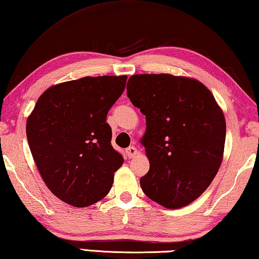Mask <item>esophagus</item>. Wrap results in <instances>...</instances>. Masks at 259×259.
<instances>
[{"mask_svg":"<svg viewBox=\"0 0 259 259\" xmlns=\"http://www.w3.org/2000/svg\"><path fill=\"white\" fill-rule=\"evenodd\" d=\"M125 153H126V156H128L129 158H133L135 156H137L138 151H137V149L135 148V146H129V148L125 150Z\"/></svg>","mask_w":259,"mask_h":259,"instance_id":"1","label":"esophagus"}]
</instances>
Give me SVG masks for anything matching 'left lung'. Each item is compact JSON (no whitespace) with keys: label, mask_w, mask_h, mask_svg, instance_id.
Wrapping results in <instances>:
<instances>
[{"label":"left lung","mask_w":259,"mask_h":259,"mask_svg":"<svg viewBox=\"0 0 259 259\" xmlns=\"http://www.w3.org/2000/svg\"><path fill=\"white\" fill-rule=\"evenodd\" d=\"M126 95L145 115L141 143L150 169L140 183L145 195L168 209L194 201L221 166L226 119L200 81L171 74H136Z\"/></svg>","instance_id":"left-lung-1"}]
</instances>
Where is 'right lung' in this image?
I'll list each match as a JSON object with an SVG mask.
<instances>
[{"label":"right lung","instance_id":"obj_1","mask_svg":"<svg viewBox=\"0 0 259 259\" xmlns=\"http://www.w3.org/2000/svg\"><path fill=\"white\" fill-rule=\"evenodd\" d=\"M126 75L84 76L46 90L26 121L33 160L61 201L88 207L109 193L123 157L111 146L107 114Z\"/></svg>","mask_w":259,"mask_h":259}]
</instances>
